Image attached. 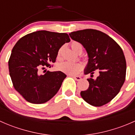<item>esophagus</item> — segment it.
<instances>
[{"instance_id": "1", "label": "esophagus", "mask_w": 135, "mask_h": 135, "mask_svg": "<svg viewBox=\"0 0 135 135\" xmlns=\"http://www.w3.org/2000/svg\"><path fill=\"white\" fill-rule=\"evenodd\" d=\"M73 76V77L74 78V80H76V81H79V80H80L81 79V78L78 76Z\"/></svg>"}]
</instances>
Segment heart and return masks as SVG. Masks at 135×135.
Instances as JSON below:
<instances>
[{"mask_svg": "<svg viewBox=\"0 0 135 135\" xmlns=\"http://www.w3.org/2000/svg\"><path fill=\"white\" fill-rule=\"evenodd\" d=\"M70 47L76 53L82 52V45L78 42H73L70 44ZM61 56V50L58 53V57ZM58 69L61 72L70 75H75L78 74L82 69V65L78 62H73L70 61H65L61 62L58 66Z\"/></svg>", "mask_w": 135, "mask_h": 135, "instance_id": "1", "label": "heart"}]
</instances>
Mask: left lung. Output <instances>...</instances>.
Returning a JSON list of instances; mask_svg holds the SVG:
<instances>
[{"label":"left lung","mask_w":135,"mask_h":135,"mask_svg":"<svg viewBox=\"0 0 135 135\" xmlns=\"http://www.w3.org/2000/svg\"><path fill=\"white\" fill-rule=\"evenodd\" d=\"M73 40L80 42L89 57L85 74L99 73L95 79H88L89 88L80 92L88 104L101 107L111 101L120 91L126 76V61L123 50L114 40L104 32L84 29L69 34Z\"/></svg>","instance_id":"8db88e82"}]
</instances>
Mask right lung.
I'll list each match as a JSON object with an SVG mask.
<instances>
[{
    "mask_svg": "<svg viewBox=\"0 0 135 135\" xmlns=\"http://www.w3.org/2000/svg\"><path fill=\"white\" fill-rule=\"evenodd\" d=\"M70 41L66 33L38 31L23 36L15 44L8 61L9 76L15 89L27 101L42 104L57 93L66 74L61 71L42 74L41 70L44 66L50 67L60 47Z\"/></svg>",
    "mask_w": 135,
    "mask_h": 135,
    "instance_id": "right-lung-1",
    "label": "right lung"
}]
</instances>
